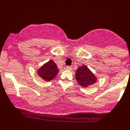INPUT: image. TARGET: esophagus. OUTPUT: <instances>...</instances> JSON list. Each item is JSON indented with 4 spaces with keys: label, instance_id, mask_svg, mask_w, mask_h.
<instances>
[{
    "label": "esophagus",
    "instance_id": "obj_1",
    "mask_svg": "<svg viewBox=\"0 0 130 130\" xmlns=\"http://www.w3.org/2000/svg\"><path fill=\"white\" fill-rule=\"evenodd\" d=\"M66 69H67V70H72V67L70 66H66Z\"/></svg>",
    "mask_w": 130,
    "mask_h": 130
}]
</instances>
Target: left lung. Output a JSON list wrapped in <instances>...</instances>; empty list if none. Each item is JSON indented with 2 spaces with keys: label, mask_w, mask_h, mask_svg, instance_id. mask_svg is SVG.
<instances>
[{
  "label": "left lung",
  "mask_w": 130,
  "mask_h": 130,
  "mask_svg": "<svg viewBox=\"0 0 130 130\" xmlns=\"http://www.w3.org/2000/svg\"><path fill=\"white\" fill-rule=\"evenodd\" d=\"M78 83L83 87H88L96 82V77L86 66L78 68L75 73Z\"/></svg>",
  "instance_id": "8db88e82"
}]
</instances>
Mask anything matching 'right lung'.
Returning a JSON list of instances; mask_svg holds the SVG:
<instances>
[{
  "instance_id": "add662e5",
  "label": "right lung",
  "mask_w": 130,
  "mask_h": 130,
  "mask_svg": "<svg viewBox=\"0 0 130 130\" xmlns=\"http://www.w3.org/2000/svg\"><path fill=\"white\" fill-rule=\"evenodd\" d=\"M58 71L59 70L54 61L49 60L38 70V75L45 81H49L57 76Z\"/></svg>"
}]
</instances>
